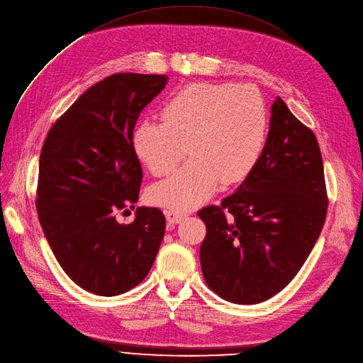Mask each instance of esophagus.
Returning a JSON list of instances; mask_svg holds the SVG:
<instances>
[{
    "label": "esophagus",
    "mask_w": 363,
    "mask_h": 363,
    "mask_svg": "<svg viewBox=\"0 0 363 363\" xmlns=\"http://www.w3.org/2000/svg\"><path fill=\"white\" fill-rule=\"evenodd\" d=\"M164 215H166V219L169 220L170 224H178V223H181V220L186 216V213L185 212H179V211H173V209H169V211H166L164 212Z\"/></svg>",
    "instance_id": "esophagus-1"
}]
</instances>
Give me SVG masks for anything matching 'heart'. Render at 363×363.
Returning a JSON list of instances; mask_svg holds the SVG:
<instances>
[{"label":"heart","mask_w":363,"mask_h":363,"mask_svg":"<svg viewBox=\"0 0 363 363\" xmlns=\"http://www.w3.org/2000/svg\"><path fill=\"white\" fill-rule=\"evenodd\" d=\"M162 117L139 121L133 148L155 177L169 173L190 148L191 159L148 191L154 204L177 211L206 200L219 181L246 179L269 136V108L250 84H188L164 104Z\"/></svg>","instance_id":"obj_1"}]
</instances>
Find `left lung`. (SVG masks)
Here are the masks:
<instances>
[{
	"label": "left lung",
	"mask_w": 363,
	"mask_h": 363,
	"mask_svg": "<svg viewBox=\"0 0 363 363\" xmlns=\"http://www.w3.org/2000/svg\"><path fill=\"white\" fill-rule=\"evenodd\" d=\"M326 211L316 135L277 98L255 169L219 206L197 212L206 225L200 264L208 286L234 304L274 296L306 262Z\"/></svg>",
	"instance_id": "obj_1"
}]
</instances>
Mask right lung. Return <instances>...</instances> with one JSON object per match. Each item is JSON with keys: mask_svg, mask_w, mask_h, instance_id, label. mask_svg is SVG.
<instances>
[{"mask_svg": "<svg viewBox=\"0 0 363 363\" xmlns=\"http://www.w3.org/2000/svg\"><path fill=\"white\" fill-rule=\"evenodd\" d=\"M166 82L164 75L135 72L104 78L56 120L43 144L40 224L62 269L91 294L114 296L138 286L163 240L160 209L138 208L128 225L116 213L135 209L143 167L133 129Z\"/></svg>", "mask_w": 363, "mask_h": 363, "instance_id": "add662e5", "label": "right lung"}]
</instances>
